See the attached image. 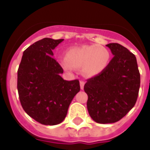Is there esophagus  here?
<instances>
[{"label":"esophagus","mask_w":150,"mask_h":150,"mask_svg":"<svg viewBox=\"0 0 150 150\" xmlns=\"http://www.w3.org/2000/svg\"><path fill=\"white\" fill-rule=\"evenodd\" d=\"M79 84H80V88H81L82 90L84 88V84H85V82L83 80H81V81L79 82Z\"/></svg>","instance_id":"34e87169"}]
</instances>
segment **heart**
I'll return each instance as SVG.
<instances>
[{
    "label": "heart",
    "mask_w": 150,
    "mask_h": 150,
    "mask_svg": "<svg viewBox=\"0 0 150 150\" xmlns=\"http://www.w3.org/2000/svg\"><path fill=\"white\" fill-rule=\"evenodd\" d=\"M110 57V52L106 47L92 44L69 49L66 53V59H60L59 62L66 70L81 67L85 76L94 77L106 69Z\"/></svg>",
    "instance_id": "heart-1"
}]
</instances>
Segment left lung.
Instances as JSON below:
<instances>
[{
  "mask_svg": "<svg viewBox=\"0 0 150 150\" xmlns=\"http://www.w3.org/2000/svg\"><path fill=\"white\" fill-rule=\"evenodd\" d=\"M106 46L114 57L104 71L84 85L88 112L99 124L115 123L125 116L135 105L141 83L135 55L118 43Z\"/></svg>",
  "mask_w": 150,
  "mask_h": 150,
  "instance_id": "obj_1",
  "label": "left lung"
}]
</instances>
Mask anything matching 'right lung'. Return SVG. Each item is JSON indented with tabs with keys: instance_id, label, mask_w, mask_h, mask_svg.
<instances>
[{
	"instance_id": "obj_1",
	"label": "right lung",
	"mask_w": 150,
	"mask_h": 150,
	"mask_svg": "<svg viewBox=\"0 0 150 150\" xmlns=\"http://www.w3.org/2000/svg\"><path fill=\"white\" fill-rule=\"evenodd\" d=\"M63 39L45 38L23 52L18 71V91L23 109L36 121L55 125L63 121L73 98L80 91L78 79L61 77L63 70L53 50Z\"/></svg>"
}]
</instances>
